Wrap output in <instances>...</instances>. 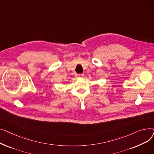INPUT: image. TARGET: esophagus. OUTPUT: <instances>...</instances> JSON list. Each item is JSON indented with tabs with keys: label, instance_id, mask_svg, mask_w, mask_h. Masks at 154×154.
<instances>
[{
	"label": "esophagus",
	"instance_id": "34e87169",
	"mask_svg": "<svg viewBox=\"0 0 154 154\" xmlns=\"http://www.w3.org/2000/svg\"><path fill=\"white\" fill-rule=\"evenodd\" d=\"M83 77H84L83 74H77V77H78V78H82Z\"/></svg>",
	"mask_w": 154,
	"mask_h": 154
}]
</instances>
